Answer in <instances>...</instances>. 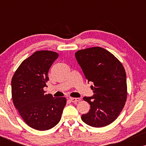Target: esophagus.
<instances>
[{
	"label": "esophagus",
	"mask_w": 146,
	"mask_h": 146,
	"mask_svg": "<svg viewBox=\"0 0 146 146\" xmlns=\"http://www.w3.org/2000/svg\"><path fill=\"white\" fill-rule=\"evenodd\" d=\"M70 100L72 102L77 103V102H80L81 99L79 98H70Z\"/></svg>",
	"instance_id": "esophagus-1"
}]
</instances>
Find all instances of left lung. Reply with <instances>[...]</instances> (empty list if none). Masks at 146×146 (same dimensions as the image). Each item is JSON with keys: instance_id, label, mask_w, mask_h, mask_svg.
I'll list each match as a JSON object with an SVG mask.
<instances>
[{"instance_id": "left-lung-1", "label": "left lung", "mask_w": 146, "mask_h": 146, "mask_svg": "<svg viewBox=\"0 0 146 146\" xmlns=\"http://www.w3.org/2000/svg\"><path fill=\"white\" fill-rule=\"evenodd\" d=\"M78 63L94 95L84 97L90 105L82 120L92 127H104L117 118L127 99L126 74L123 65L112 54L101 47L80 50L75 53Z\"/></svg>"}]
</instances>
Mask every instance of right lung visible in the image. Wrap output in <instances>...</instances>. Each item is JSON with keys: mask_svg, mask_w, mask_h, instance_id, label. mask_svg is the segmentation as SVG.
Listing matches in <instances>:
<instances>
[{"mask_svg": "<svg viewBox=\"0 0 146 146\" xmlns=\"http://www.w3.org/2000/svg\"><path fill=\"white\" fill-rule=\"evenodd\" d=\"M58 56L52 51L35 52L21 64L12 78L14 105L26 123L37 130L54 127L66 104V98H54L43 90L49 80L50 68Z\"/></svg>", "mask_w": 146, "mask_h": 146, "instance_id": "add662e5", "label": "right lung"}]
</instances>
